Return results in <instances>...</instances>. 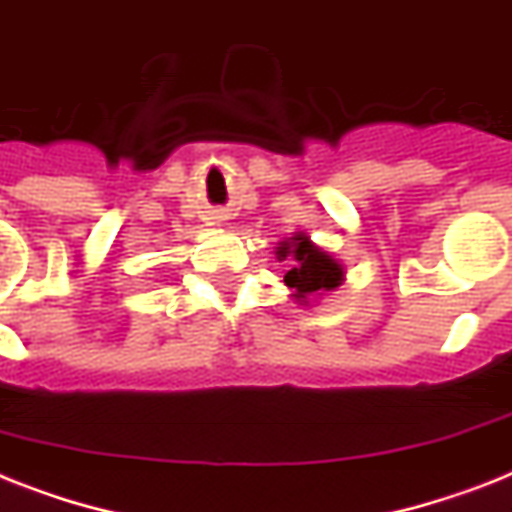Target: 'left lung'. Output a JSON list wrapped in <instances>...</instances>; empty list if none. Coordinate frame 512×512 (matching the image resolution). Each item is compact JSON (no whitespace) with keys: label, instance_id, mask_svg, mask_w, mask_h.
Returning a JSON list of instances; mask_svg holds the SVG:
<instances>
[{"label":"left lung","instance_id":"obj_1","mask_svg":"<svg viewBox=\"0 0 512 512\" xmlns=\"http://www.w3.org/2000/svg\"><path fill=\"white\" fill-rule=\"evenodd\" d=\"M276 257L292 263L286 270L284 284L292 289V297L299 305H310V299L321 297L323 292H334L344 281V265L310 242L305 231H297L278 244Z\"/></svg>","mask_w":512,"mask_h":512}]
</instances>
